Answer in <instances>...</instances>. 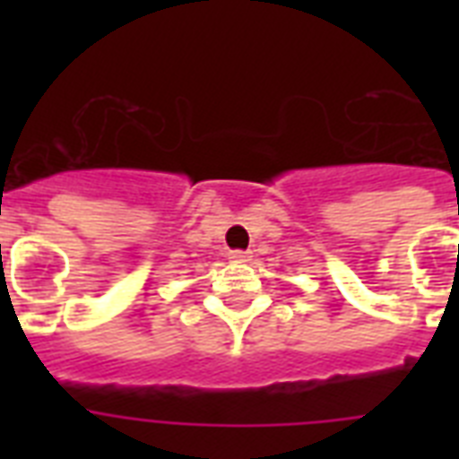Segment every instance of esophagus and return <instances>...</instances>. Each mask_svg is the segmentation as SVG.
<instances>
[{"label":"esophagus","mask_w":459,"mask_h":459,"mask_svg":"<svg viewBox=\"0 0 459 459\" xmlns=\"http://www.w3.org/2000/svg\"><path fill=\"white\" fill-rule=\"evenodd\" d=\"M229 259L230 262H236V264H240V262H247V259H250V252L233 250V252H229Z\"/></svg>","instance_id":"obj_1"}]
</instances>
